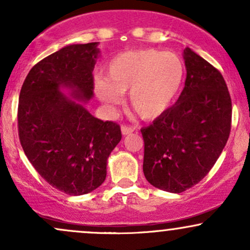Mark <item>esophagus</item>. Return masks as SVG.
I'll use <instances>...</instances> for the list:
<instances>
[{"label":"esophagus","instance_id":"1","mask_svg":"<svg viewBox=\"0 0 250 250\" xmlns=\"http://www.w3.org/2000/svg\"><path fill=\"white\" fill-rule=\"evenodd\" d=\"M134 130H135V128L134 127H130V125H122V127H121V131H122L123 135L131 134Z\"/></svg>","mask_w":250,"mask_h":250}]
</instances>
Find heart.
<instances>
[{"mask_svg":"<svg viewBox=\"0 0 250 250\" xmlns=\"http://www.w3.org/2000/svg\"><path fill=\"white\" fill-rule=\"evenodd\" d=\"M186 77L182 59L156 49L130 50L110 60L105 76L95 81L96 96L115 109L129 91V104L145 120H155L170 109Z\"/></svg>","mask_w":250,"mask_h":250,"instance_id":"1","label":"heart"}]
</instances>
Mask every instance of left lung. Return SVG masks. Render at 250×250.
I'll return each mask as SVG.
<instances>
[{
    "label": "left lung",
    "instance_id": "8db88e82",
    "mask_svg": "<svg viewBox=\"0 0 250 250\" xmlns=\"http://www.w3.org/2000/svg\"><path fill=\"white\" fill-rule=\"evenodd\" d=\"M187 77L176 103L141 129L143 173L154 187L180 194L199 183L222 153L231 125V99L223 76L190 48Z\"/></svg>",
    "mask_w": 250,
    "mask_h": 250
}]
</instances>
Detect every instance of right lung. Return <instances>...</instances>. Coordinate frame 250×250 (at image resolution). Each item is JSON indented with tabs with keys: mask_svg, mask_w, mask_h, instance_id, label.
Instances as JSON below:
<instances>
[{
	"mask_svg": "<svg viewBox=\"0 0 250 250\" xmlns=\"http://www.w3.org/2000/svg\"><path fill=\"white\" fill-rule=\"evenodd\" d=\"M97 44H69L36 63L19 99L24 154L50 186L73 196L104 182L107 160L122 137L117 123L103 122L84 107L94 96ZM63 87L70 97L61 91Z\"/></svg>",
	"mask_w": 250,
	"mask_h": 250,
	"instance_id": "obj_1",
	"label": "right lung"
}]
</instances>
